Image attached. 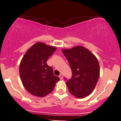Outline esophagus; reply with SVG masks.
Segmentation results:
<instances>
[{
	"label": "esophagus",
	"instance_id": "1",
	"mask_svg": "<svg viewBox=\"0 0 121 121\" xmlns=\"http://www.w3.org/2000/svg\"><path fill=\"white\" fill-rule=\"evenodd\" d=\"M59 78H60V79H63V75H61V74H60L59 75Z\"/></svg>",
	"mask_w": 121,
	"mask_h": 121
}]
</instances>
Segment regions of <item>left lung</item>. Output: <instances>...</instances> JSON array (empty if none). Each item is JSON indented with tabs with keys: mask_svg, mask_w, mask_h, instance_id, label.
Masks as SVG:
<instances>
[{
	"mask_svg": "<svg viewBox=\"0 0 121 121\" xmlns=\"http://www.w3.org/2000/svg\"><path fill=\"white\" fill-rule=\"evenodd\" d=\"M71 70L72 78H64L69 92L82 99L92 92L100 75V67L96 57L86 48L77 46L62 50Z\"/></svg>",
	"mask_w": 121,
	"mask_h": 121,
	"instance_id": "1",
	"label": "left lung"
}]
</instances>
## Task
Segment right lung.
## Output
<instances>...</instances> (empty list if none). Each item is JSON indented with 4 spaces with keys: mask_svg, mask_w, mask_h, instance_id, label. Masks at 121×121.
<instances>
[{
    "mask_svg": "<svg viewBox=\"0 0 121 121\" xmlns=\"http://www.w3.org/2000/svg\"><path fill=\"white\" fill-rule=\"evenodd\" d=\"M56 50L55 47L38 42L24 56L20 65V75L24 87L31 95L40 97L46 96L60 80L46 63Z\"/></svg>",
    "mask_w": 121,
    "mask_h": 121,
    "instance_id": "obj_1",
    "label": "right lung"
}]
</instances>
